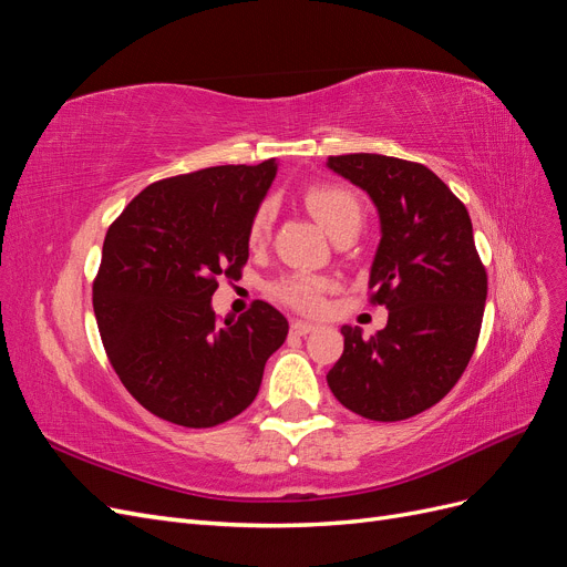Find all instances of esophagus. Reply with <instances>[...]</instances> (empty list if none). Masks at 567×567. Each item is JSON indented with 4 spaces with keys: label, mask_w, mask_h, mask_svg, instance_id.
I'll return each instance as SVG.
<instances>
[{
    "label": "esophagus",
    "mask_w": 567,
    "mask_h": 567,
    "mask_svg": "<svg viewBox=\"0 0 567 567\" xmlns=\"http://www.w3.org/2000/svg\"><path fill=\"white\" fill-rule=\"evenodd\" d=\"M317 329L315 323H310V321H300V319H296L293 323H290V333H296V336H307V333H312Z\"/></svg>",
    "instance_id": "1"
}]
</instances>
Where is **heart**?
<instances>
[{
    "mask_svg": "<svg viewBox=\"0 0 567 567\" xmlns=\"http://www.w3.org/2000/svg\"><path fill=\"white\" fill-rule=\"evenodd\" d=\"M305 205L319 219V225L333 238L350 227H362V203L346 186L317 184L307 188ZM271 225V205L262 203L250 219L248 241L250 246L262 244ZM331 288L329 279L312 277V274H288L271 286V293L298 312H319L323 307L326 290Z\"/></svg>",
    "mask_w": 567,
    "mask_h": 567,
    "instance_id": "b5f03b06",
    "label": "heart"
}]
</instances>
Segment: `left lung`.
<instances>
[{
	"mask_svg": "<svg viewBox=\"0 0 567 567\" xmlns=\"http://www.w3.org/2000/svg\"><path fill=\"white\" fill-rule=\"evenodd\" d=\"M336 175L373 200L381 217L369 288L385 305L371 338L342 326L346 350L326 375L336 400L371 421H404L437 404L466 371L483 323L487 271L463 205L421 163L348 153Z\"/></svg>",
	"mask_w": 567,
	"mask_h": 567,
	"instance_id": "left-lung-1",
	"label": "left lung"
}]
</instances>
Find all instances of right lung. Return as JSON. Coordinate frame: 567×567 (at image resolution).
<instances>
[{"instance_id":"add662e5","label":"right lung","mask_w":567,"mask_h":567,"mask_svg":"<svg viewBox=\"0 0 567 567\" xmlns=\"http://www.w3.org/2000/svg\"><path fill=\"white\" fill-rule=\"evenodd\" d=\"M277 161L161 179L132 198L104 238L94 315L117 379L151 414L184 427L225 423L255 400L286 317L255 300L217 321V279L248 262V227Z\"/></svg>"}]
</instances>
